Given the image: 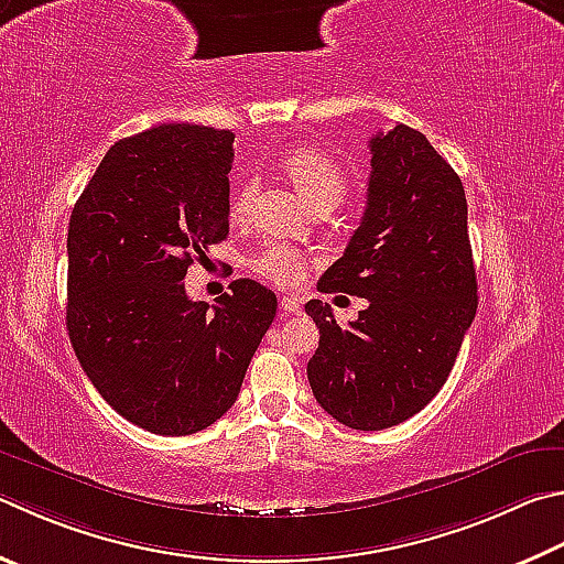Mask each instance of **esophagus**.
<instances>
[{
    "instance_id": "34e87169",
    "label": "esophagus",
    "mask_w": 564,
    "mask_h": 564,
    "mask_svg": "<svg viewBox=\"0 0 564 564\" xmlns=\"http://www.w3.org/2000/svg\"><path fill=\"white\" fill-rule=\"evenodd\" d=\"M281 311H283V315L301 313V301L295 299V295H283V299H281Z\"/></svg>"
}]
</instances>
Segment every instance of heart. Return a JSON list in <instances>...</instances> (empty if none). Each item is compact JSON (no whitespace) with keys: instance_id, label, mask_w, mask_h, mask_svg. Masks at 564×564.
<instances>
[{"instance_id":"b5f03b06","label":"heart","mask_w":564,"mask_h":564,"mask_svg":"<svg viewBox=\"0 0 564 564\" xmlns=\"http://www.w3.org/2000/svg\"><path fill=\"white\" fill-rule=\"evenodd\" d=\"M281 167L289 180L295 184V189L303 194V199L315 207V204H340L347 192V180L337 162L330 160L321 150L299 148L291 150L281 160ZM253 194V182L247 180L234 189L231 197V217L239 219L247 214L249 202ZM251 269L269 279L275 285H299L308 269V256L291 243H269L251 259Z\"/></svg>"}]
</instances>
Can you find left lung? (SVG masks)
<instances>
[{"mask_svg":"<svg viewBox=\"0 0 564 564\" xmlns=\"http://www.w3.org/2000/svg\"><path fill=\"white\" fill-rule=\"evenodd\" d=\"M360 227L317 291L367 299L347 327L305 303L321 330L308 382L337 422L380 432L406 422L444 387L476 317V269L464 184L422 132L397 126L370 140Z\"/></svg>","mask_w":564,"mask_h":564,"instance_id":"obj_1","label":"left lung"}]
</instances>
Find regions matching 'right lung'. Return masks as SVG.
I'll return each instance as SVG.
<instances>
[{
	"instance_id": "right-lung-1",
	"label": "right lung",
	"mask_w": 564,
	"mask_h": 564,
	"mask_svg": "<svg viewBox=\"0 0 564 564\" xmlns=\"http://www.w3.org/2000/svg\"><path fill=\"white\" fill-rule=\"evenodd\" d=\"M234 132L167 122L116 142L68 221L70 345L128 422L187 436L237 402L275 293L231 281L194 303L184 275L229 234Z\"/></svg>"
}]
</instances>
